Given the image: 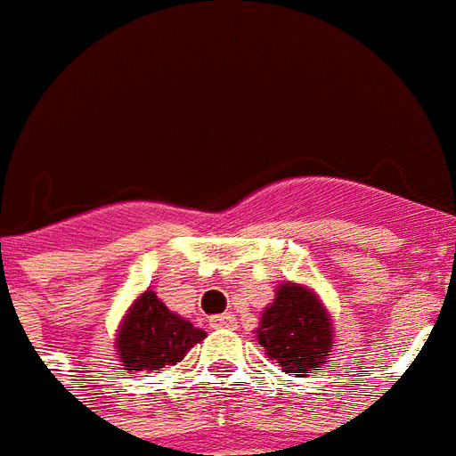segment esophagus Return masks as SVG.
Wrapping results in <instances>:
<instances>
[{
  "label": "esophagus",
  "instance_id": "esophagus-1",
  "mask_svg": "<svg viewBox=\"0 0 456 456\" xmlns=\"http://www.w3.org/2000/svg\"><path fill=\"white\" fill-rule=\"evenodd\" d=\"M209 325L214 327V330H221V327H235V320H232L231 313H224V315H214V318L209 320Z\"/></svg>",
  "mask_w": 456,
  "mask_h": 456
}]
</instances>
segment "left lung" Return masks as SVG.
<instances>
[{
	"label": "left lung",
	"instance_id": "left-lung-1",
	"mask_svg": "<svg viewBox=\"0 0 456 456\" xmlns=\"http://www.w3.org/2000/svg\"><path fill=\"white\" fill-rule=\"evenodd\" d=\"M258 344L287 374L308 377L315 367L327 365L331 353L330 318L313 291L282 285L273 305L264 311Z\"/></svg>",
	"mask_w": 456,
	"mask_h": 456
}]
</instances>
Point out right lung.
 Here are the masks:
<instances>
[{"label": "right lung", "instance_id": "1", "mask_svg": "<svg viewBox=\"0 0 456 456\" xmlns=\"http://www.w3.org/2000/svg\"><path fill=\"white\" fill-rule=\"evenodd\" d=\"M207 334L192 327L188 320L171 313L155 291H145L131 305L118 337V355L125 370L152 372L165 365H176L192 346Z\"/></svg>", "mask_w": 456, "mask_h": 456}]
</instances>
